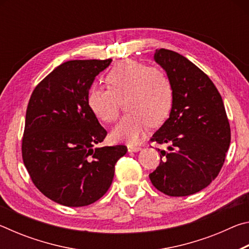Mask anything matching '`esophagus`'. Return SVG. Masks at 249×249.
Masks as SVG:
<instances>
[{"label": "esophagus", "mask_w": 249, "mask_h": 249, "mask_svg": "<svg viewBox=\"0 0 249 249\" xmlns=\"http://www.w3.org/2000/svg\"><path fill=\"white\" fill-rule=\"evenodd\" d=\"M127 149L129 153H136V151H140L141 150V147L140 146H136V145H127Z\"/></svg>", "instance_id": "1"}]
</instances>
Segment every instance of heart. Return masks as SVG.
Listing matches in <instances>:
<instances>
[{"label": "heart", "instance_id": "b5f03b06", "mask_svg": "<svg viewBox=\"0 0 249 249\" xmlns=\"http://www.w3.org/2000/svg\"><path fill=\"white\" fill-rule=\"evenodd\" d=\"M105 81L108 89L92 87L87 102L96 119L113 123L125 100L128 113L113 128L114 141L135 144L149 125L158 126L167 119L172 105V87L161 69L126 59L113 66Z\"/></svg>", "mask_w": 249, "mask_h": 249}]
</instances>
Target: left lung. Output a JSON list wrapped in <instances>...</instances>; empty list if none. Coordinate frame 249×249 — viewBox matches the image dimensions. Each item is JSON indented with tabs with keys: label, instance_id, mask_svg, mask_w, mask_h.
<instances>
[{
	"label": "left lung",
	"instance_id": "obj_1",
	"mask_svg": "<svg viewBox=\"0 0 249 249\" xmlns=\"http://www.w3.org/2000/svg\"><path fill=\"white\" fill-rule=\"evenodd\" d=\"M155 61L172 87V107L151 142L167 144L149 178L170 196L201 191L216 178L231 142V127L216 87L200 68L176 52L157 49Z\"/></svg>",
	"mask_w": 249,
	"mask_h": 249
}]
</instances>
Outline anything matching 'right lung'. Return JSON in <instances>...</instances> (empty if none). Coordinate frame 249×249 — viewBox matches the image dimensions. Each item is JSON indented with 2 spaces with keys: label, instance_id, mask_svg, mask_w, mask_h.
Wrapping results in <instances>:
<instances>
[{
  "label": "right lung",
  "instance_id": "right-lung-1",
  "mask_svg": "<svg viewBox=\"0 0 249 249\" xmlns=\"http://www.w3.org/2000/svg\"><path fill=\"white\" fill-rule=\"evenodd\" d=\"M112 59L70 60L34 89L26 109L22 156L33 183L50 200L86 206L111 187L115 163L127 147L93 146L105 130L88 107L94 79Z\"/></svg>",
  "mask_w": 249,
  "mask_h": 249
}]
</instances>
